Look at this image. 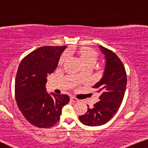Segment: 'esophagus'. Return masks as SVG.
Segmentation results:
<instances>
[{"mask_svg":"<svg viewBox=\"0 0 148 148\" xmlns=\"http://www.w3.org/2000/svg\"><path fill=\"white\" fill-rule=\"evenodd\" d=\"M70 100H71L72 102H79L78 99L74 98V97H73V96L70 97Z\"/></svg>","mask_w":148,"mask_h":148,"instance_id":"34e87169","label":"esophagus"}]
</instances>
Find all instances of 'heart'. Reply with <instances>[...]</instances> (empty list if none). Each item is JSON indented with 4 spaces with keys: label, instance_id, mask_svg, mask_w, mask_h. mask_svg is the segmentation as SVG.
<instances>
[{
    "label": "heart",
    "instance_id": "obj_1",
    "mask_svg": "<svg viewBox=\"0 0 148 148\" xmlns=\"http://www.w3.org/2000/svg\"><path fill=\"white\" fill-rule=\"evenodd\" d=\"M69 53L70 54H71V53H75V54L78 55L80 59V60L82 61V64L84 66L88 64L93 65L98 56V53L95 50L87 47H80L78 48H76V49L71 50ZM66 59V54H64L60 59L59 64H62L63 63L65 62Z\"/></svg>",
    "mask_w": 148,
    "mask_h": 148
}]
</instances>
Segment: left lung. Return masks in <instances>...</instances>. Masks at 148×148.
Wrapping results in <instances>:
<instances>
[{"label":"left lung","mask_w":148,"mask_h":148,"mask_svg":"<svg viewBox=\"0 0 148 148\" xmlns=\"http://www.w3.org/2000/svg\"><path fill=\"white\" fill-rule=\"evenodd\" d=\"M105 55L106 66L100 81L93 88L100 94L99 101L85 114L79 116L84 125L98 126L106 123L118 111L124 96L127 84L125 67L118 56L108 48L99 46Z\"/></svg>","instance_id":"1"}]
</instances>
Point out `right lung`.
Instances as JSON below:
<instances>
[{"label":"right lung","mask_w":148,"mask_h":148,"mask_svg":"<svg viewBox=\"0 0 148 148\" xmlns=\"http://www.w3.org/2000/svg\"><path fill=\"white\" fill-rule=\"evenodd\" d=\"M66 46H42L26 56L19 64L15 80V99L26 120L38 127L47 128L58 122L64 106L69 102L66 94L46 92V77L58 66Z\"/></svg>","instance_id":"right-lung-1"}]
</instances>
